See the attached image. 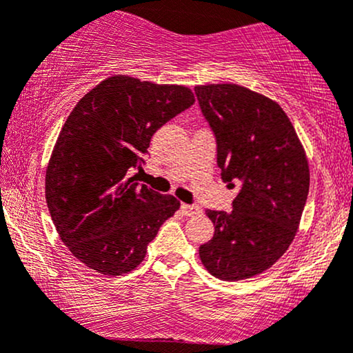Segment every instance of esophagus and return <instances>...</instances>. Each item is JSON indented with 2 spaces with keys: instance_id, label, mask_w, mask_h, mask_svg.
<instances>
[{
  "instance_id": "esophagus-1",
  "label": "esophagus",
  "mask_w": 353,
  "mask_h": 353,
  "mask_svg": "<svg viewBox=\"0 0 353 353\" xmlns=\"http://www.w3.org/2000/svg\"><path fill=\"white\" fill-rule=\"evenodd\" d=\"M181 211H183L184 216H194V214H199V206H196V204H183L181 206Z\"/></svg>"
}]
</instances>
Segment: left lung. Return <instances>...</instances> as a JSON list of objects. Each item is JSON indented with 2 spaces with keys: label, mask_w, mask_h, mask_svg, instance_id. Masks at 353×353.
<instances>
[{
  "label": "left lung",
  "mask_w": 353,
  "mask_h": 353,
  "mask_svg": "<svg viewBox=\"0 0 353 353\" xmlns=\"http://www.w3.org/2000/svg\"><path fill=\"white\" fill-rule=\"evenodd\" d=\"M194 92L214 132L221 177L228 188L239 184L233 211H206L214 236L199 258L219 280H246L292 245L308 196V161L288 115L268 97L234 83Z\"/></svg>",
  "instance_id": "obj_1"
}]
</instances>
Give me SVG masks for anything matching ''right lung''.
Returning <instances> with one entry per match:
<instances>
[{
  "mask_svg": "<svg viewBox=\"0 0 353 353\" xmlns=\"http://www.w3.org/2000/svg\"><path fill=\"white\" fill-rule=\"evenodd\" d=\"M194 103L183 85L108 77L73 107L53 147L45 197L70 253L97 273L137 268L159 228L181 206L135 183L150 139Z\"/></svg>",
  "mask_w": 353,
  "mask_h": 353,
  "instance_id": "obj_1",
  "label": "right lung"
}]
</instances>
